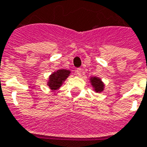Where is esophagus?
Listing matches in <instances>:
<instances>
[{
	"label": "esophagus",
	"instance_id": "obj_1",
	"mask_svg": "<svg viewBox=\"0 0 147 147\" xmlns=\"http://www.w3.org/2000/svg\"><path fill=\"white\" fill-rule=\"evenodd\" d=\"M82 69H80V68H78V69H76V73L77 74L78 76H80L82 73Z\"/></svg>",
	"mask_w": 147,
	"mask_h": 147
}]
</instances>
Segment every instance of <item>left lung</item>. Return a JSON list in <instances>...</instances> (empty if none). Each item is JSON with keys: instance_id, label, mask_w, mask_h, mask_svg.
<instances>
[{"instance_id": "1", "label": "left lung", "mask_w": 147, "mask_h": 147, "mask_svg": "<svg viewBox=\"0 0 147 147\" xmlns=\"http://www.w3.org/2000/svg\"><path fill=\"white\" fill-rule=\"evenodd\" d=\"M90 82H91V85L94 88V90L96 92H101L103 91L104 84L100 78H98V77H92L90 78Z\"/></svg>"}]
</instances>
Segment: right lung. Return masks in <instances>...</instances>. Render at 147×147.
I'll return each instance as SVG.
<instances>
[{"mask_svg":"<svg viewBox=\"0 0 147 147\" xmlns=\"http://www.w3.org/2000/svg\"><path fill=\"white\" fill-rule=\"evenodd\" d=\"M71 71L66 69H59L57 71H55L49 76V80L48 86L51 90H56L60 88L63 82L68 78Z\"/></svg>","mask_w":147,"mask_h":147,"instance_id":"right-lung-1","label":"right lung"}]
</instances>
